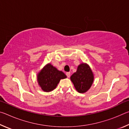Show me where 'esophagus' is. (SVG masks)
I'll return each mask as SVG.
<instances>
[{
    "instance_id": "1",
    "label": "esophagus",
    "mask_w": 129,
    "mask_h": 129,
    "mask_svg": "<svg viewBox=\"0 0 129 129\" xmlns=\"http://www.w3.org/2000/svg\"><path fill=\"white\" fill-rule=\"evenodd\" d=\"M66 75L68 77H69L70 76H71V73H70V72H67Z\"/></svg>"
}]
</instances>
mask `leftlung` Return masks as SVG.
<instances>
[{
  "instance_id": "8db88e82",
  "label": "left lung",
  "mask_w": 129,
  "mask_h": 129,
  "mask_svg": "<svg viewBox=\"0 0 129 129\" xmlns=\"http://www.w3.org/2000/svg\"><path fill=\"white\" fill-rule=\"evenodd\" d=\"M71 79L77 91L82 93L86 92L90 88L94 77L89 67L83 63L78 67L77 72L71 76Z\"/></svg>"
}]
</instances>
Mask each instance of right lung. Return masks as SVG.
Segmentation results:
<instances>
[{
    "label": "right lung",
    "mask_w": 129,
    "mask_h": 129,
    "mask_svg": "<svg viewBox=\"0 0 129 129\" xmlns=\"http://www.w3.org/2000/svg\"><path fill=\"white\" fill-rule=\"evenodd\" d=\"M38 80L41 89L45 91L53 90L61 79L67 77L61 71H59L51 64H48L38 75Z\"/></svg>",
    "instance_id": "obj_1"
}]
</instances>
